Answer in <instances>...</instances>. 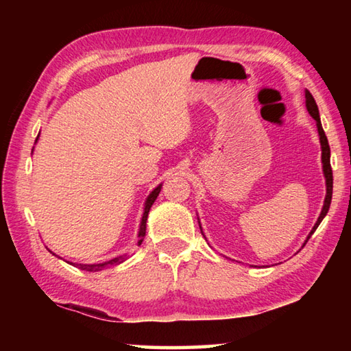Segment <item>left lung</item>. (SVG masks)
<instances>
[{"mask_svg":"<svg viewBox=\"0 0 351 351\" xmlns=\"http://www.w3.org/2000/svg\"><path fill=\"white\" fill-rule=\"evenodd\" d=\"M305 99H306V110L310 112L311 117L316 121L317 123V132L320 136V145H322V164H324V175H325V180H326V197L324 201V207H322V212H320V217L317 218L316 224H314L313 230L308 235L306 241L310 240V237L314 234V230L317 229V226L322 221L324 217L328 213L330 209V204H331V195H332V170H331V164H330V145H328V139H326L325 132L322 128V123H320V117H319V110H317V105H316V100L311 96L310 91H305ZM305 241V243H306Z\"/></svg>","mask_w":351,"mask_h":351,"instance_id":"1","label":"left lung"}]
</instances>
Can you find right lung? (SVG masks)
Instances as JSON below:
<instances>
[{
	"label": "right lung",
	"instance_id": "obj_1",
	"mask_svg": "<svg viewBox=\"0 0 351 351\" xmlns=\"http://www.w3.org/2000/svg\"><path fill=\"white\" fill-rule=\"evenodd\" d=\"M159 192H161V186H158L156 189L153 190V192L148 195V198L145 201V209H144V215H142V221H141V229H139V245L142 243V240H144L145 237V226H147V217H148V212H150V207L153 206L154 199L158 198ZM127 258V255H121V257H116L112 258L110 261H104V263H97V265H77V263H71L73 266H77V268L80 269H85V271H90V272H96V271H102V269H106L110 268V266H114V265H119L122 263L123 260Z\"/></svg>",
	"mask_w": 351,
	"mask_h": 351
}]
</instances>
